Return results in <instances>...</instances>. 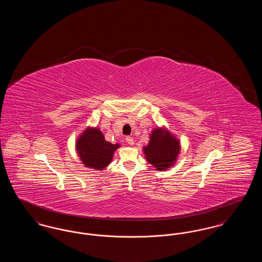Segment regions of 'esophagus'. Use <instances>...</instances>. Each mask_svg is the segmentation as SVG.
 <instances>
[{"mask_svg": "<svg viewBox=\"0 0 262 262\" xmlns=\"http://www.w3.org/2000/svg\"><path fill=\"white\" fill-rule=\"evenodd\" d=\"M125 141L129 144V145H133L134 143H135V140H134V138L132 137H125Z\"/></svg>", "mask_w": 262, "mask_h": 262, "instance_id": "obj_1", "label": "esophagus"}]
</instances>
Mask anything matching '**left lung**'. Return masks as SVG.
<instances>
[{"mask_svg": "<svg viewBox=\"0 0 262 262\" xmlns=\"http://www.w3.org/2000/svg\"><path fill=\"white\" fill-rule=\"evenodd\" d=\"M143 150L146 160L157 170L163 171L174 164L180 153V143L168 132L157 128L152 132L148 145Z\"/></svg>", "mask_w": 262, "mask_h": 262, "instance_id": "1", "label": "left lung"}]
</instances>
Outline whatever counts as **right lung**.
<instances>
[{"label":"right lung","mask_w":262,"mask_h":262,"mask_svg":"<svg viewBox=\"0 0 262 262\" xmlns=\"http://www.w3.org/2000/svg\"><path fill=\"white\" fill-rule=\"evenodd\" d=\"M75 146L86 167L103 170L112 161L113 154L120 145L106 141L98 128H88L77 139Z\"/></svg>","instance_id":"add662e5"}]
</instances>
